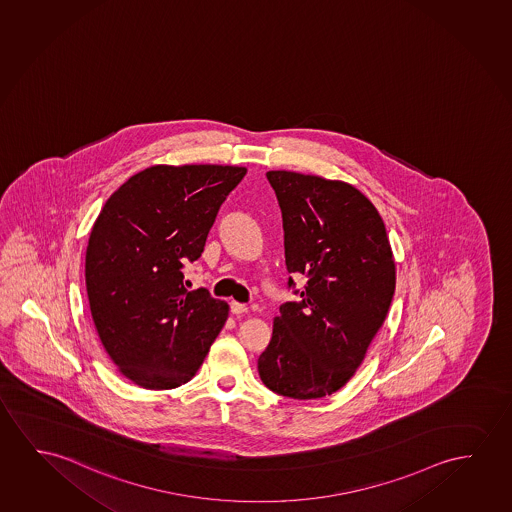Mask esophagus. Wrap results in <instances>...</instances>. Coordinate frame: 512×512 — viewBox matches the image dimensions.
I'll use <instances>...</instances> for the list:
<instances>
[{"mask_svg": "<svg viewBox=\"0 0 512 512\" xmlns=\"http://www.w3.org/2000/svg\"><path fill=\"white\" fill-rule=\"evenodd\" d=\"M230 312L236 315H243L248 312V307L243 303H237V301H230Z\"/></svg>", "mask_w": 512, "mask_h": 512, "instance_id": "obj_1", "label": "esophagus"}]
</instances>
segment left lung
I'll return each mask as SVG.
<instances>
[{"instance_id": "8db88e82", "label": "left lung", "mask_w": 512, "mask_h": 512, "mask_svg": "<svg viewBox=\"0 0 512 512\" xmlns=\"http://www.w3.org/2000/svg\"><path fill=\"white\" fill-rule=\"evenodd\" d=\"M266 177L282 209L287 271L308 280L301 301L280 307L259 376L275 394L321 399L353 378L385 323L394 255L378 209L351 184L289 170Z\"/></svg>"}]
</instances>
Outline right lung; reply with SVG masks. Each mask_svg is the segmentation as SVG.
<instances>
[{"label": "right lung", "instance_id": "add662e5", "mask_svg": "<svg viewBox=\"0 0 512 512\" xmlns=\"http://www.w3.org/2000/svg\"><path fill=\"white\" fill-rule=\"evenodd\" d=\"M244 166L156 165L127 179L97 216L85 259L88 301L106 353L134 385L170 390L197 374L228 305L188 291L182 268L204 252Z\"/></svg>", "mask_w": 512, "mask_h": 512}]
</instances>
